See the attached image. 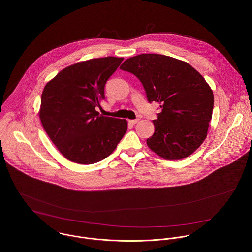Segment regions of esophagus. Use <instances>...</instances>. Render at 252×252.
Instances as JSON below:
<instances>
[{"instance_id": "obj_1", "label": "esophagus", "mask_w": 252, "mask_h": 252, "mask_svg": "<svg viewBox=\"0 0 252 252\" xmlns=\"http://www.w3.org/2000/svg\"><path fill=\"white\" fill-rule=\"evenodd\" d=\"M138 122H139V119H133V120H129V123H130V124H133V125L137 124Z\"/></svg>"}]
</instances>
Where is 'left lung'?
Instances as JSON below:
<instances>
[{"mask_svg": "<svg viewBox=\"0 0 252 252\" xmlns=\"http://www.w3.org/2000/svg\"><path fill=\"white\" fill-rule=\"evenodd\" d=\"M123 71L143 83L148 102L160 104L147 146L166 160L188 157L208 136L214 93L203 75L182 60L161 54H140L124 61Z\"/></svg>", "mask_w": 252, "mask_h": 252, "instance_id": "8db88e82", "label": "left lung"}]
</instances>
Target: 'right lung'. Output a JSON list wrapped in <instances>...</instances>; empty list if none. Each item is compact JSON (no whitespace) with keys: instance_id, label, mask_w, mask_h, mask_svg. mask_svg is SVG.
Returning <instances> with one entry per match:
<instances>
[{"instance_id":"1","label":"right lung","mask_w":252,"mask_h":252,"mask_svg":"<svg viewBox=\"0 0 252 252\" xmlns=\"http://www.w3.org/2000/svg\"><path fill=\"white\" fill-rule=\"evenodd\" d=\"M124 58L104 57L63 69L44 86L38 116L60 153L73 163L102 161L116 148L128 127L126 119L100 115L105 84Z\"/></svg>"}]
</instances>
